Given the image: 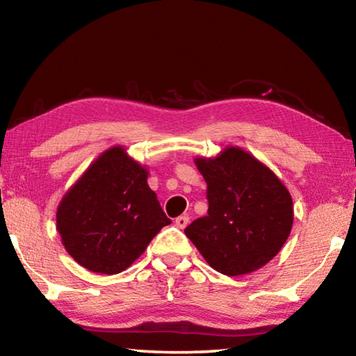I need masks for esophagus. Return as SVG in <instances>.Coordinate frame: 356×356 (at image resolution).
Listing matches in <instances>:
<instances>
[{
    "mask_svg": "<svg viewBox=\"0 0 356 356\" xmlns=\"http://www.w3.org/2000/svg\"><path fill=\"white\" fill-rule=\"evenodd\" d=\"M188 222H190V218L186 216V215H182V216L176 218V225H177L179 229H185L186 225H188Z\"/></svg>",
    "mask_w": 356,
    "mask_h": 356,
    "instance_id": "esophagus-1",
    "label": "esophagus"
}]
</instances>
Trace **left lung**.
I'll list each match as a JSON object with an SVG mask.
<instances>
[{"instance_id": "obj_1", "label": "left lung", "mask_w": 356, "mask_h": 356, "mask_svg": "<svg viewBox=\"0 0 356 356\" xmlns=\"http://www.w3.org/2000/svg\"><path fill=\"white\" fill-rule=\"evenodd\" d=\"M207 182L209 211L185 229L224 275L254 273L279 254L293 227V199L282 180L241 147L195 160Z\"/></svg>"}]
</instances>
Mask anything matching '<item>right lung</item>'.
Listing matches in <instances>:
<instances>
[{"label": "right lung", "instance_id": "obj_1", "mask_svg": "<svg viewBox=\"0 0 356 356\" xmlns=\"http://www.w3.org/2000/svg\"><path fill=\"white\" fill-rule=\"evenodd\" d=\"M57 230L92 273L118 274L143 254L171 219L147 185V170L122 146L102 152L57 207Z\"/></svg>", "mask_w": 356, "mask_h": 356}]
</instances>
